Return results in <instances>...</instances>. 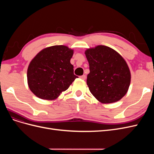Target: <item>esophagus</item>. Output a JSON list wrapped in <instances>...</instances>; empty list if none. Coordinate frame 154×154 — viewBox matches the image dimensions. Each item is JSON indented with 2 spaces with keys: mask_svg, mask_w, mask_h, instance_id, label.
Returning <instances> with one entry per match:
<instances>
[{
  "mask_svg": "<svg viewBox=\"0 0 154 154\" xmlns=\"http://www.w3.org/2000/svg\"><path fill=\"white\" fill-rule=\"evenodd\" d=\"M80 78L81 79H82V80H85V79H86V76L85 75H83V76H81Z\"/></svg>",
  "mask_w": 154,
  "mask_h": 154,
  "instance_id": "34e87169",
  "label": "esophagus"
}]
</instances>
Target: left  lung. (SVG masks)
Segmentation results:
<instances>
[{"label": "left lung", "mask_w": 154, "mask_h": 154, "mask_svg": "<svg viewBox=\"0 0 154 154\" xmlns=\"http://www.w3.org/2000/svg\"><path fill=\"white\" fill-rule=\"evenodd\" d=\"M90 72L87 84L89 91L102 103H112L127 94L131 74L128 65L117 51L97 45L85 51Z\"/></svg>", "instance_id": "1"}]
</instances>
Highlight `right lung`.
I'll use <instances>...</instances> for the list:
<instances>
[{
	"instance_id": "right-lung-1",
	"label": "right lung",
	"mask_w": 154,
	"mask_h": 154,
	"mask_svg": "<svg viewBox=\"0 0 154 154\" xmlns=\"http://www.w3.org/2000/svg\"><path fill=\"white\" fill-rule=\"evenodd\" d=\"M73 51L66 45H53L40 51L31 60L27 69V83L36 96L57 99L78 78L70 62Z\"/></svg>"
}]
</instances>
